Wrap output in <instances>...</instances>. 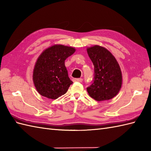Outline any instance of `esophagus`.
<instances>
[{
	"label": "esophagus",
	"instance_id": "1",
	"mask_svg": "<svg viewBox=\"0 0 151 151\" xmlns=\"http://www.w3.org/2000/svg\"><path fill=\"white\" fill-rule=\"evenodd\" d=\"M73 82H82L83 81L82 78H74L73 80Z\"/></svg>",
	"mask_w": 151,
	"mask_h": 151
}]
</instances>
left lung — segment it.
Here are the masks:
<instances>
[{
	"instance_id": "obj_1",
	"label": "left lung",
	"mask_w": 151,
	"mask_h": 151,
	"mask_svg": "<svg viewBox=\"0 0 151 151\" xmlns=\"http://www.w3.org/2000/svg\"><path fill=\"white\" fill-rule=\"evenodd\" d=\"M94 67V80L87 88L89 95L96 101L112 99L122 86V71L116 59L102 46L94 45L87 48Z\"/></svg>"
}]
</instances>
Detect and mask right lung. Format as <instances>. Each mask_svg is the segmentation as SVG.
<instances>
[{"mask_svg":"<svg viewBox=\"0 0 151 151\" xmlns=\"http://www.w3.org/2000/svg\"><path fill=\"white\" fill-rule=\"evenodd\" d=\"M75 47L55 44L45 49L34 66L33 81L37 92L49 99H57L68 91L73 83L65 60L75 52Z\"/></svg>","mask_w":151,"mask_h":151,"instance_id":"1","label":"right lung"}]
</instances>
